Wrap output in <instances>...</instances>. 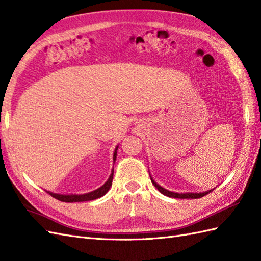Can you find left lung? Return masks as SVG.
<instances>
[{
  "label": "left lung",
  "instance_id": "obj_1",
  "mask_svg": "<svg viewBox=\"0 0 261 261\" xmlns=\"http://www.w3.org/2000/svg\"><path fill=\"white\" fill-rule=\"evenodd\" d=\"M150 181H152L154 187L158 189L162 194H164L166 196H170V198H175V199H199V198H202V196L206 195L207 193H210L211 191L214 190V189H212V190H209V191H205V192H200V193H190V192L189 193H175V192H172V191H169V190H166L164 188H162L161 185H159L158 183L154 181L152 176H150Z\"/></svg>",
  "mask_w": 261,
  "mask_h": 261
}]
</instances>
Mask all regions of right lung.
<instances>
[{
	"label": "right lung",
	"mask_w": 261,
	"mask_h": 261,
	"mask_svg": "<svg viewBox=\"0 0 261 261\" xmlns=\"http://www.w3.org/2000/svg\"><path fill=\"white\" fill-rule=\"evenodd\" d=\"M117 148L118 146L115 148V152H114V156H113V160H114V163L116 161V156H117ZM113 176H114V170L112 171V174L109 175V178L106 181V183L101 185L99 189H97L95 191H92V192L89 193H85V194H58V193H52L50 191H47V193H49L51 196H54L55 199L62 201V202H85V201H91V200H96L98 198H101L102 195H105L108 190L111 189L112 187V183H113Z\"/></svg>",
	"instance_id": "add662e5"
}]
</instances>
